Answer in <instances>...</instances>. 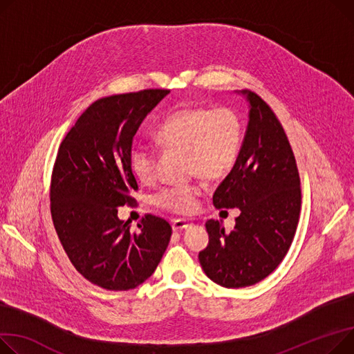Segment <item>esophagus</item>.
I'll return each mask as SVG.
<instances>
[{"instance_id":"obj_1","label":"esophagus","mask_w":354,"mask_h":354,"mask_svg":"<svg viewBox=\"0 0 354 354\" xmlns=\"http://www.w3.org/2000/svg\"><path fill=\"white\" fill-rule=\"evenodd\" d=\"M187 226H189V222L185 221V219H175V221H172V229L174 230H182V229H185Z\"/></svg>"}]
</instances>
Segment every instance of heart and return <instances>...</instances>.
<instances>
[{
  "mask_svg": "<svg viewBox=\"0 0 354 354\" xmlns=\"http://www.w3.org/2000/svg\"><path fill=\"white\" fill-rule=\"evenodd\" d=\"M167 149L183 151L186 168L205 179H221L234 167L242 147V122L229 108L209 109L185 106L172 111L153 133ZM131 169L142 183L156 179V156L147 145H138L131 153ZM205 187L201 183L179 185L163 189L156 205L178 215H189L198 206Z\"/></svg>",
  "mask_w": 354,
  "mask_h": 354,
  "instance_id": "heart-1",
  "label": "heart"
}]
</instances>
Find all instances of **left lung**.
<instances>
[{
	"label": "left lung",
	"instance_id": "8db88e82",
	"mask_svg": "<svg viewBox=\"0 0 354 354\" xmlns=\"http://www.w3.org/2000/svg\"><path fill=\"white\" fill-rule=\"evenodd\" d=\"M249 122L239 158L214 194V205L239 207L234 227L205 226L207 246L199 252L206 276L227 288H246L268 277L286 256L296 233L301 192L296 159L270 106L250 91Z\"/></svg>",
	"mask_w": 354,
	"mask_h": 354
}]
</instances>
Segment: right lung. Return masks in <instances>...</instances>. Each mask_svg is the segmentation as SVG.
<instances>
[{"label":"right lung","mask_w":354,"mask_h":354,"mask_svg":"<svg viewBox=\"0 0 354 354\" xmlns=\"http://www.w3.org/2000/svg\"><path fill=\"white\" fill-rule=\"evenodd\" d=\"M169 89L105 97L89 105L61 142L51 178V215L71 263L91 283L131 290L151 277L172 227L145 215L132 232L118 207L135 202L132 140Z\"/></svg>","instance_id":"right-lung-1"}]
</instances>
